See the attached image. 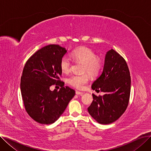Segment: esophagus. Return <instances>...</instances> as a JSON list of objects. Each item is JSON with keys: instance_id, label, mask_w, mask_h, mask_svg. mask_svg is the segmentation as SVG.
<instances>
[{"instance_id": "34e87169", "label": "esophagus", "mask_w": 151, "mask_h": 151, "mask_svg": "<svg viewBox=\"0 0 151 151\" xmlns=\"http://www.w3.org/2000/svg\"><path fill=\"white\" fill-rule=\"evenodd\" d=\"M76 95H80V96H83V95L84 94V92H80V91H76Z\"/></svg>"}]
</instances>
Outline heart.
Listing matches in <instances>:
<instances>
[{"instance_id":"heart-1","label":"heart","mask_w":151,"mask_h":151,"mask_svg":"<svg viewBox=\"0 0 151 151\" xmlns=\"http://www.w3.org/2000/svg\"><path fill=\"white\" fill-rule=\"evenodd\" d=\"M71 57L76 62L84 63L83 72H88L92 76L99 75L101 69L103 62L101 58L91 49L86 46L79 47L71 52ZM72 61L67 55L63 56L60 61V68L62 72L67 73L71 70ZM90 76L88 74L72 75L68 78V83L78 89H83L85 85L89 82Z\"/></svg>"}]
</instances>
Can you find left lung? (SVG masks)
Wrapping results in <instances>:
<instances>
[{"mask_svg": "<svg viewBox=\"0 0 151 151\" xmlns=\"http://www.w3.org/2000/svg\"><path fill=\"white\" fill-rule=\"evenodd\" d=\"M130 86L131 78L126 61L114 50L108 51L102 73L92 85L93 90L100 89L105 94L97 97L92 93L93 100L88 108L90 115L101 124L117 120L127 108Z\"/></svg>", "mask_w": 151, "mask_h": 151, "instance_id": "8db88e82", "label": "left lung"}]
</instances>
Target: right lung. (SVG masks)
<instances>
[{"label":"right lung","mask_w":151,"mask_h":151,"mask_svg":"<svg viewBox=\"0 0 151 151\" xmlns=\"http://www.w3.org/2000/svg\"><path fill=\"white\" fill-rule=\"evenodd\" d=\"M67 52L58 45L46 46L27 60L21 78V92L28 114L38 123L51 124L56 121L75 96V91L60 80L61 58ZM61 86L51 91L52 85Z\"/></svg>","instance_id":"obj_1"}]
</instances>
